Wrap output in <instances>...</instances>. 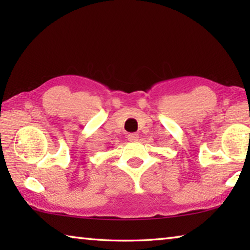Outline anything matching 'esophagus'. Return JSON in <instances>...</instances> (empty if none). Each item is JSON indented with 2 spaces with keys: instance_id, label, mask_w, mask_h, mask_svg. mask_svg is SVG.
<instances>
[{
  "instance_id": "34e87169",
  "label": "esophagus",
  "mask_w": 250,
  "mask_h": 250,
  "mask_svg": "<svg viewBox=\"0 0 250 250\" xmlns=\"http://www.w3.org/2000/svg\"><path fill=\"white\" fill-rule=\"evenodd\" d=\"M128 140L133 142V141H138L139 140V134L138 133H129L128 134Z\"/></svg>"
}]
</instances>
